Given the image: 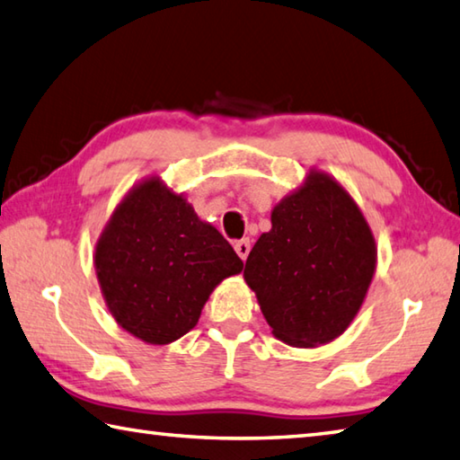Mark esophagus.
Returning <instances> with one entry per match:
<instances>
[{
    "instance_id": "34e87169",
    "label": "esophagus",
    "mask_w": 460,
    "mask_h": 460,
    "mask_svg": "<svg viewBox=\"0 0 460 460\" xmlns=\"http://www.w3.org/2000/svg\"><path fill=\"white\" fill-rule=\"evenodd\" d=\"M234 250H236V254H238L242 260H246V258H248V252H250V240H248V238L238 240L236 244H234Z\"/></svg>"
}]
</instances>
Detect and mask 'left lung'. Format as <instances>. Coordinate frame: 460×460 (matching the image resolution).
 <instances>
[{
  "label": "left lung",
  "instance_id": "1",
  "mask_svg": "<svg viewBox=\"0 0 460 460\" xmlns=\"http://www.w3.org/2000/svg\"><path fill=\"white\" fill-rule=\"evenodd\" d=\"M244 280L272 334L296 349L332 342L357 318L376 270V242L341 181L310 168L272 208Z\"/></svg>",
  "mask_w": 460,
  "mask_h": 460
}]
</instances>
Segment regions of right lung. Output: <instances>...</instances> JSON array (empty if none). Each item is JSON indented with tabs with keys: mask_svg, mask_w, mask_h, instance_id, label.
Instances as JSON below:
<instances>
[{
	"mask_svg": "<svg viewBox=\"0 0 460 460\" xmlns=\"http://www.w3.org/2000/svg\"><path fill=\"white\" fill-rule=\"evenodd\" d=\"M242 266L186 194L155 174L129 188L93 248L110 314L128 334L155 346L192 331L216 286Z\"/></svg>",
	"mask_w": 460,
	"mask_h": 460,
	"instance_id": "add662e5",
	"label": "right lung"
}]
</instances>
